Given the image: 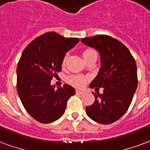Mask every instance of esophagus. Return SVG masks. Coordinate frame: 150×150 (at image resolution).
Masks as SVG:
<instances>
[{
    "mask_svg": "<svg viewBox=\"0 0 150 150\" xmlns=\"http://www.w3.org/2000/svg\"><path fill=\"white\" fill-rule=\"evenodd\" d=\"M83 93L84 92L83 91H79V90H77V91H76V94H77V95H83Z\"/></svg>",
    "mask_w": 150,
    "mask_h": 150,
    "instance_id": "obj_1",
    "label": "esophagus"
}]
</instances>
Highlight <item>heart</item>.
I'll return each mask as SVG.
<instances>
[{"label": "heart", "mask_w": 150, "mask_h": 150, "mask_svg": "<svg viewBox=\"0 0 150 150\" xmlns=\"http://www.w3.org/2000/svg\"><path fill=\"white\" fill-rule=\"evenodd\" d=\"M95 52L93 49H86L85 50L83 53V55L84 56H86L87 55H90L91 53H95ZM67 56H68V54L67 53L66 55H64V59H63V61H62V64L63 66H65V64L67 63ZM67 83L72 86H75V87H82L83 86L85 83H86V79L85 76L82 75H71L67 77Z\"/></svg>", "instance_id": "obj_1"}]
</instances>
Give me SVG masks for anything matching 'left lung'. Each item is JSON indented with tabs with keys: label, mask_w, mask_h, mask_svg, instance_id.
Returning a JSON list of instances; mask_svg holds the SVG:
<instances>
[{
	"label": "left lung",
	"mask_w": 150,
	"mask_h": 150,
	"mask_svg": "<svg viewBox=\"0 0 150 150\" xmlns=\"http://www.w3.org/2000/svg\"><path fill=\"white\" fill-rule=\"evenodd\" d=\"M81 41L100 55L101 67L90 87H103V94L93 92L95 100L86 107V115L101 124L115 122L127 111L137 87L135 59L122 43L110 35H98Z\"/></svg>",
	"instance_id": "8db88e82"
}]
</instances>
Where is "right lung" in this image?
<instances>
[{"label":"right lung","mask_w":150,"mask_h":150,"mask_svg":"<svg viewBox=\"0 0 150 150\" xmlns=\"http://www.w3.org/2000/svg\"><path fill=\"white\" fill-rule=\"evenodd\" d=\"M79 38H65L50 32L38 36L25 47L16 68V90L23 106L41 123L57 120L64 114L75 89L64 84L57 89L51 80L62 70V61Z\"/></svg>","instance_id":"1"}]
</instances>
